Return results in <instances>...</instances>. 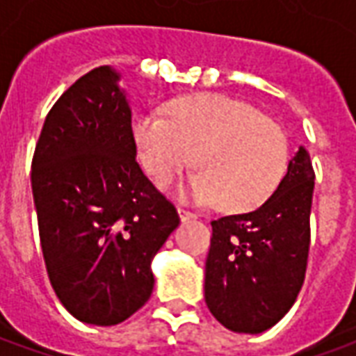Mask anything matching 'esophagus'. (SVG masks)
<instances>
[{"label":"esophagus","mask_w":356,"mask_h":356,"mask_svg":"<svg viewBox=\"0 0 356 356\" xmlns=\"http://www.w3.org/2000/svg\"><path fill=\"white\" fill-rule=\"evenodd\" d=\"M179 217H181V221H194V219H198L196 213H193V211H188L185 208H179Z\"/></svg>","instance_id":"34e87169"}]
</instances>
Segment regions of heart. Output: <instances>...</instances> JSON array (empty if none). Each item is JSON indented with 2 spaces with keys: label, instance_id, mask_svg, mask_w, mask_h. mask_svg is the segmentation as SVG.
Here are the masks:
<instances>
[{
  "label": "heart",
  "instance_id": "obj_1",
  "mask_svg": "<svg viewBox=\"0 0 356 356\" xmlns=\"http://www.w3.org/2000/svg\"><path fill=\"white\" fill-rule=\"evenodd\" d=\"M160 112L133 116L140 163L158 181L177 175L193 160L185 193L229 211L257 208L280 185L288 140L280 125L238 99L221 93L177 97Z\"/></svg>",
  "mask_w": 356,
  "mask_h": 356
}]
</instances>
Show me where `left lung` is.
Wrapping results in <instances>:
<instances>
[{"label": "left lung", "instance_id": "8db88e82", "mask_svg": "<svg viewBox=\"0 0 356 356\" xmlns=\"http://www.w3.org/2000/svg\"><path fill=\"white\" fill-rule=\"evenodd\" d=\"M313 188V162L299 147L263 206L211 221L204 298L225 328L259 334L296 303L309 259Z\"/></svg>", "mask_w": 356, "mask_h": 356}]
</instances>
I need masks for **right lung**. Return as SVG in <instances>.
Masks as SVG:
<instances>
[{"label":"right lung","instance_id":"obj_1","mask_svg":"<svg viewBox=\"0 0 356 356\" xmlns=\"http://www.w3.org/2000/svg\"><path fill=\"white\" fill-rule=\"evenodd\" d=\"M120 76L99 66L58 97L32 158L51 286L78 321L112 326L145 305L150 261L177 229L175 206L137 163Z\"/></svg>","mask_w":356,"mask_h":356}]
</instances>
